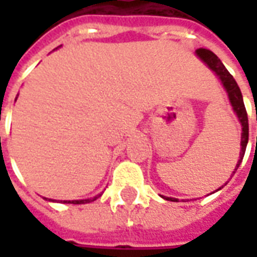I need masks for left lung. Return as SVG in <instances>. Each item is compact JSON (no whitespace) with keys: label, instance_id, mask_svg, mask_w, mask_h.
Here are the masks:
<instances>
[{"label":"left lung","instance_id":"1","mask_svg":"<svg viewBox=\"0 0 257 257\" xmlns=\"http://www.w3.org/2000/svg\"><path fill=\"white\" fill-rule=\"evenodd\" d=\"M197 55L199 56L201 60H204L205 63L209 66V68H212L217 75L219 78L221 79V82L226 88L227 93H228V99L231 101L232 108L234 111L237 112L239 121L242 123V138H241V153H239V161L237 164V168L235 171L239 167V164L242 161L243 154H245V150H246V145H248V138H249V125H248V114H246V110H245V104H243L242 95H241V90H239V86L235 82V79L232 78V75L228 73V70L224 67V64L221 63L220 59L216 56L215 53L209 51V49H205V48H199L197 49ZM235 171L232 173H235ZM221 189V187H220ZM168 201H178V199L171 198L168 197Z\"/></svg>","mask_w":257,"mask_h":257}]
</instances>
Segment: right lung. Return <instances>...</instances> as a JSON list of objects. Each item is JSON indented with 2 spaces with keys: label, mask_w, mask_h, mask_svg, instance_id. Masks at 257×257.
I'll return each mask as SVG.
<instances>
[{
  "label": "right lung",
  "mask_w": 257,
  "mask_h": 257,
  "mask_svg": "<svg viewBox=\"0 0 257 257\" xmlns=\"http://www.w3.org/2000/svg\"><path fill=\"white\" fill-rule=\"evenodd\" d=\"M97 197H100V195H97ZM97 197H95V198H90V199H81V201H64V202H66V204H88V202L95 201ZM49 201H52V199H49Z\"/></svg>",
  "instance_id": "obj_1"
}]
</instances>
